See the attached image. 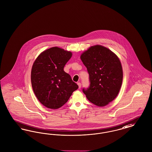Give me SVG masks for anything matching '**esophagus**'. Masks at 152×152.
I'll list each match as a JSON object with an SVG mask.
<instances>
[{"instance_id": "obj_1", "label": "esophagus", "mask_w": 152, "mask_h": 152, "mask_svg": "<svg viewBox=\"0 0 152 152\" xmlns=\"http://www.w3.org/2000/svg\"><path fill=\"white\" fill-rule=\"evenodd\" d=\"M77 84H78V87H79V88L80 89L81 88V83L80 82H78L77 83Z\"/></svg>"}]
</instances>
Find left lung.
Returning a JSON list of instances; mask_svg holds the SVG:
<instances>
[{
	"instance_id": "left-lung-1",
	"label": "left lung",
	"mask_w": 152,
	"mask_h": 152,
	"mask_svg": "<svg viewBox=\"0 0 152 152\" xmlns=\"http://www.w3.org/2000/svg\"><path fill=\"white\" fill-rule=\"evenodd\" d=\"M89 75V86L82 91L88 100L99 107L113 101L118 94L123 80L121 63L109 49L97 45L81 56Z\"/></svg>"
}]
</instances>
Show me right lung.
I'll use <instances>...</instances> for the list:
<instances>
[{
	"label": "right lung",
	"instance_id": "1",
	"mask_svg": "<svg viewBox=\"0 0 152 152\" xmlns=\"http://www.w3.org/2000/svg\"><path fill=\"white\" fill-rule=\"evenodd\" d=\"M71 56V52L52 47L42 52L33 64V90L41 103L48 108L55 110L63 106L78 88L63 70Z\"/></svg>",
	"mask_w": 152,
	"mask_h": 152
}]
</instances>
